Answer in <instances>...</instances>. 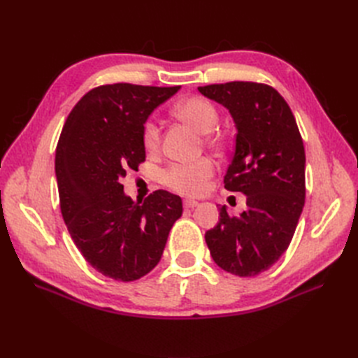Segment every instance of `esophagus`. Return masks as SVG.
I'll list each match as a JSON object with an SVG mask.
<instances>
[{"label": "esophagus", "instance_id": "34e87169", "mask_svg": "<svg viewBox=\"0 0 358 358\" xmlns=\"http://www.w3.org/2000/svg\"><path fill=\"white\" fill-rule=\"evenodd\" d=\"M199 206V201L196 200H183V208L185 209H194Z\"/></svg>", "mask_w": 358, "mask_h": 358}]
</instances>
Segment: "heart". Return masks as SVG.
<instances>
[{
    "label": "heart",
    "instance_id": "1",
    "mask_svg": "<svg viewBox=\"0 0 358 358\" xmlns=\"http://www.w3.org/2000/svg\"><path fill=\"white\" fill-rule=\"evenodd\" d=\"M175 113L191 124L200 133L206 134L212 131L218 122V110L212 101L203 96H189L176 104ZM159 125L154 119H148L143 124L142 140L143 146L149 152H154L159 146ZM209 143L216 140L209 137ZM215 162L209 158H201L194 162H175L162 173V182L166 185L183 196L196 197L208 189L209 179L215 175Z\"/></svg>",
    "mask_w": 358,
    "mask_h": 358
}]
</instances>
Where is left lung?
<instances>
[{
  "label": "left lung",
  "instance_id": "1",
  "mask_svg": "<svg viewBox=\"0 0 358 358\" xmlns=\"http://www.w3.org/2000/svg\"><path fill=\"white\" fill-rule=\"evenodd\" d=\"M199 91L233 116L236 148L224 187L245 194L248 206L239 216L222 206L204 239L225 272L255 276L278 262L294 236L306 196L305 146L289 106L272 86L229 82Z\"/></svg>",
  "mask_w": 358,
  "mask_h": 358
}]
</instances>
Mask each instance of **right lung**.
I'll return each mask as SVG.
<instances>
[{
  "instance_id": "right-lung-1",
  "label": "right lung",
  "mask_w": 358,
  "mask_h": 358,
  "mask_svg": "<svg viewBox=\"0 0 358 358\" xmlns=\"http://www.w3.org/2000/svg\"><path fill=\"white\" fill-rule=\"evenodd\" d=\"M179 88L101 85L73 107L58 140L55 173L64 222L86 262L122 282L140 279L159 263L182 215L175 194L158 189L136 203L121 183L146 158V119Z\"/></svg>"
}]
</instances>
